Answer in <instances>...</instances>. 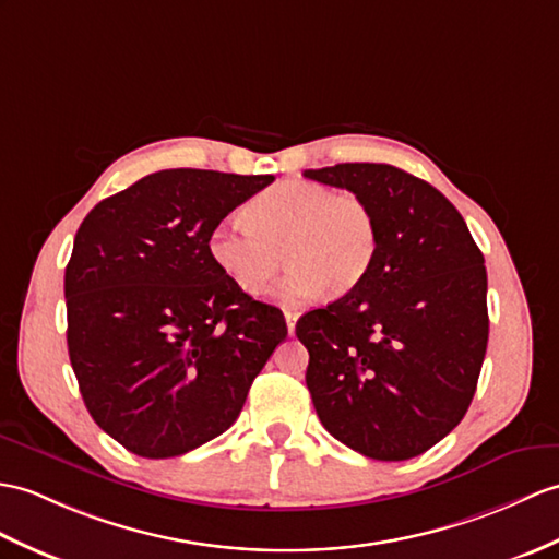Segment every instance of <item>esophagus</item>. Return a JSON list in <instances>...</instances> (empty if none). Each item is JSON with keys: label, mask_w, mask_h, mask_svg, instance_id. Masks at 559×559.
I'll return each instance as SVG.
<instances>
[{"label": "esophagus", "mask_w": 559, "mask_h": 559, "mask_svg": "<svg viewBox=\"0 0 559 559\" xmlns=\"http://www.w3.org/2000/svg\"><path fill=\"white\" fill-rule=\"evenodd\" d=\"M285 323H288V333H295V323H297V311L285 309Z\"/></svg>", "instance_id": "obj_1"}]
</instances>
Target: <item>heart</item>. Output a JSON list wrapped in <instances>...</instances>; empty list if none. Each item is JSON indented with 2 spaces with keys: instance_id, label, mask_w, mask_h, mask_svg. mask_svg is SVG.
Returning a JSON list of instances; mask_svg holds the SVG:
<instances>
[{
  "instance_id": "b5f03b06",
  "label": "heart",
  "mask_w": 559,
  "mask_h": 559,
  "mask_svg": "<svg viewBox=\"0 0 559 559\" xmlns=\"http://www.w3.org/2000/svg\"><path fill=\"white\" fill-rule=\"evenodd\" d=\"M245 218L210 233L212 262L238 290L259 295L283 262L288 274L271 290L283 305H302L321 290L347 295L367 278L379 250V224L357 192H333L307 180H281L252 198Z\"/></svg>"
}]
</instances>
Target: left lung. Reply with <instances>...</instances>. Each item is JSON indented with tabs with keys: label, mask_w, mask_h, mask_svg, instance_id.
<instances>
[{
	"label": "left lung",
	"mask_w": 559,
	"mask_h": 559,
	"mask_svg": "<svg viewBox=\"0 0 559 559\" xmlns=\"http://www.w3.org/2000/svg\"><path fill=\"white\" fill-rule=\"evenodd\" d=\"M365 198L379 250L355 290L297 321L323 428L359 455L417 457L472 405L488 345L486 266L443 192L391 164L309 168Z\"/></svg>",
	"instance_id": "1"
}]
</instances>
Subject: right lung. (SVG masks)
I'll use <instances>...</instances> for the list:
<instances>
[{
    "instance_id": "right-lung-1",
    "label": "right lung",
    "mask_w": 559,
    "mask_h": 559,
    "mask_svg": "<svg viewBox=\"0 0 559 559\" xmlns=\"http://www.w3.org/2000/svg\"><path fill=\"white\" fill-rule=\"evenodd\" d=\"M271 180L166 168L102 200L75 233L71 367L90 417L140 457L224 433L288 335L283 311L238 290L206 250L214 226Z\"/></svg>"
}]
</instances>
